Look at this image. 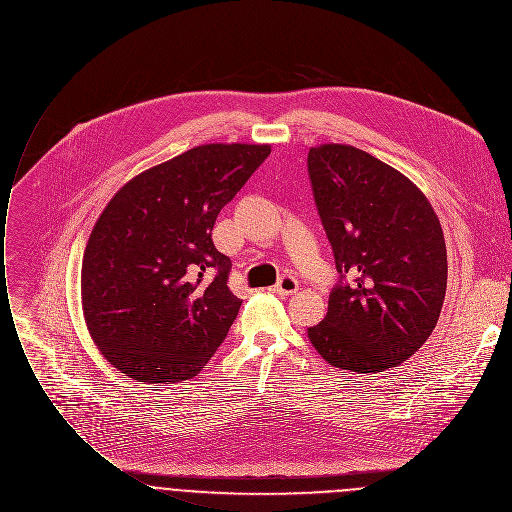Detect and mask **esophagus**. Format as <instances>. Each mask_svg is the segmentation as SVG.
Wrapping results in <instances>:
<instances>
[{
  "mask_svg": "<svg viewBox=\"0 0 512 512\" xmlns=\"http://www.w3.org/2000/svg\"><path fill=\"white\" fill-rule=\"evenodd\" d=\"M298 290H300V284L294 276H284V278H280V282L276 286H272V292L278 296H292Z\"/></svg>",
  "mask_w": 512,
  "mask_h": 512,
  "instance_id": "34e87169",
  "label": "esophagus"
}]
</instances>
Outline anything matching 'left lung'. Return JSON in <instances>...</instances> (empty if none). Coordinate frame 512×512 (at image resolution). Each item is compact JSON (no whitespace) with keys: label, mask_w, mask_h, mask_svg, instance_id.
<instances>
[{"label":"left lung","mask_w":512,"mask_h":512,"mask_svg":"<svg viewBox=\"0 0 512 512\" xmlns=\"http://www.w3.org/2000/svg\"><path fill=\"white\" fill-rule=\"evenodd\" d=\"M308 172L340 272L328 314L308 338L340 369L397 367L431 336L443 308L439 218L405 174L361 149L312 147Z\"/></svg>","instance_id":"1"}]
</instances>
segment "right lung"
<instances>
[{"mask_svg":"<svg viewBox=\"0 0 512 512\" xmlns=\"http://www.w3.org/2000/svg\"><path fill=\"white\" fill-rule=\"evenodd\" d=\"M268 155L270 145L194 147L131 178L101 212L83 254V316L127 377L192 379L226 338L242 300L226 286L232 262L212 228Z\"/></svg>","mask_w":512,"mask_h":512,"instance_id":"1","label":"right lung"}]
</instances>
